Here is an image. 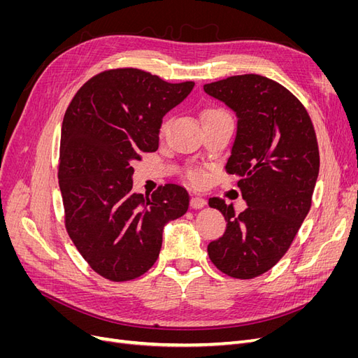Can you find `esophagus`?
I'll list each match as a JSON object with an SVG mask.
<instances>
[{"label":"esophagus","mask_w":358,"mask_h":358,"mask_svg":"<svg viewBox=\"0 0 358 358\" xmlns=\"http://www.w3.org/2000/svg\"><path fill=\"white\" fill-rule=\"evenodd\" d=\"M204 206H206V200L203 197L196 196V197L191 199V208L192 209H201V208H204Z\"/></svg>","instance_id":"esophagus-1"}]
</instances>
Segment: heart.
Masks as SVG:
<instances>
[{
    "label": "heart",
    "instance_id": "obj_1",
    "mask_svg": "<svg viewBox=\"0 0 358 358\" xmlns=\"http://www.w3.org/2000/svg\"><path fill=\"white\" fill-rule=\"evenodd\" d=\"M229 113H227L222 107H218V106H209L206 107V109L201 112V121L203 124L206 122H210V121H215V119H220V117H224ZM166 128H167V124L164 122L161 127H159V136H164L166 133ZM189 180L192 183H197V185H200V183H203L206 180V175L203 171H197V170H192L189 171L188 175Z\"/></svg>",
    "mask_w": 358,
    "mask_h": 358
}]
</instances>
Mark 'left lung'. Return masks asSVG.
<instances>
[{
  "label": "left lung",
  "instance_id": "left-lung-1",
  "mask_svg": "<svg viewBox=\"0 0 358 358\" xmlns=\"http://www.w3.org/2000/svg\"><path fill=\"white\" fill-rule=\"evenodd\" d=\"M237 116L225 171L237 182L248 208L209 200L227 221L222 237L208 246L222 273L252 279L285 255L310 209L320 171L315 129L303 104L282 85L259 74L231 76L203 86Z\"/></svg>",
  "mask_w": 358,
  "mask_h": 358
}]
</instances>
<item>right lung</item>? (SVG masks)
I'll list each match as a JSON object with an SVG mask.
<instances>
[{
    "mask_svg": "<svg viewBox=\"0 0 358 358\" xmlns=\"http://www.w3.org/2000/svg\"><path fill=\"white\" fill-rule=\"evenodd\" d=\"M192 88L137 69L107 70L76 92L64 115L58 179L66 229L94 272L113 282L146 273L164 225L188 210V192L175 183L150 197L133 192L131 164L158 149L162 117Z\"/></svg>",
    "mask_w": 358,
    "mask_h": 358,
    "instance_id": "add662e5",
    "label": "right lung"
}]
</instances>
